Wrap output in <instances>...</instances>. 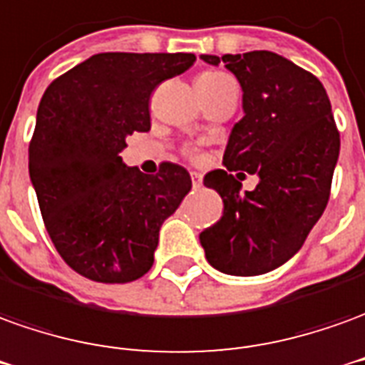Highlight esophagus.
<instances>
[{
  "label": "esophagus",
  "instance_id": "1",
  "mask_svg": "<svg viewBox=\"0 0 365 365\" xmlns=\"http://www.w3.org/2000/svg\"><path fill=\"white\" fill-rule=\"evenodd\" d=\"M201 182H203L201 174H197V172H191V183H193V187H195V190L201 187Z\"/></svg>",
  "mask_w": 365,
  "mask_h": 365
}]
</instances>
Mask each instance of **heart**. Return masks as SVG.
Listing matches in <instances>:
<instances>
[{
	"instance_id": "obj_1",
	"label": "heart",
	"mask_w": 365,
	"mask_h": 365,
	"mask_svg": "<svg viewBox=\"0 0 365 365\" xmlns=\"http://www.w3.org/2000/svg\"><path fill=\"white\" fill-rule=\"evenodd\" d=\"M227 81H231V78L221 71H205V73H201L197 76L195 85H221V83H227Z\"/></svg>"
}]
</instances>
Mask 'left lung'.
<instances>
[{
	"instance_id": "obj_1",
	"label": "left lung",
	"mask_w": 365,
	"mask_h": 365,
	"mask_svg": "<svg viewBox=\"0 0 365 365\" xmlns=\"http://www.w3.org/2000/svg\"><path fill=\"white\" fill-rule=\"evenodd\" d=\"M201 58L237 76L245 112L229 134L227 170L203 178L223 217L201 233V247L225 274H264L300 251L324 213L340 154L330 98L312 73L271 51ZM233 171L259 175L257 187L241 192Z\"/></svg>"
}]
</instances>
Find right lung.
Segmentation results:
<instances>
[{
  "label": "right lung",
  "instance_id": "add662e5",
  "mask_svg": "<svg viewBox=\"0 0 365 365\" xmlns=\"http://www.w3.org/2000/svg\"><path fill=\"white\" fill-rule=\"evenodd\" d=\"M191 53H98L43 94L29 144V178L51 241L96 282H130L154 262L160 227L191 190L187 170L164 162L142 174L118 156L150 130V94L185 73Z\"/></svg>",
  "mask_w": 365,
  "mask_h": 365
}]
</instances>
